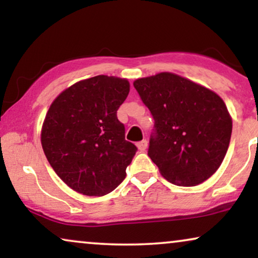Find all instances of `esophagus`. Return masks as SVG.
Returning a JSON list of instances; mask_svg holds the SVG:
<instances>
[{
  "instance_id": "esophagus-1",
  "label": "esophagus",
  "mask_w": 258,
  "mask_h": 258,
  "mask_svg": "<svg viewBox=\"0 0 258 258\" xmlns=\"http://www.w3.org/2000/svg\"><path fill=\"white\" fill-rule=\"evenodd\" d=\"M147 145H149V142H147L146 139H144V140H142V142H139L138 144H137V146H138L140 152H144V151H146Z\"/></svg>"
}]
</instances>
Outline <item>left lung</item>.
Masks as SVG:
<instances>
[{
  "label": "left lung",
  "mask_w": 258,
  "mask_h": 258,
  "mask_svg": "<svg viewBox=\"0 0 258 258\" xmlns=\"http://www.w3.org/2000/svg\"><path fill=\"white\" fill-rule=\"evenodd\" d=\"M154 119L147 154L172 184L195 186L210 178L228 151L232 120L221 97L173 73L133 82Z\"/></svg>",
  "instance_id": "left-lung-1"
}]
</instances>
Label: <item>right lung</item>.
I'll use <instances>...</instances> for the list:
<instances>
[{
    "mask_svg": "<svg viewBox=\"0 0 258 258\" xmlns=\"http://www.w3.org/2000/svg\"><path fill=\"white\" fill-rule=\"evenodd\" d=\"M130 92L126 79H86L63 91L44 119L41 144L55 173L86 196L112 192L137 152L116 111Z\"/></svg>",
    "mask_w": 258,
    "mask_h": 258,
    "instance_id": "1",
    "label": "right lung"
}]
</instances>
